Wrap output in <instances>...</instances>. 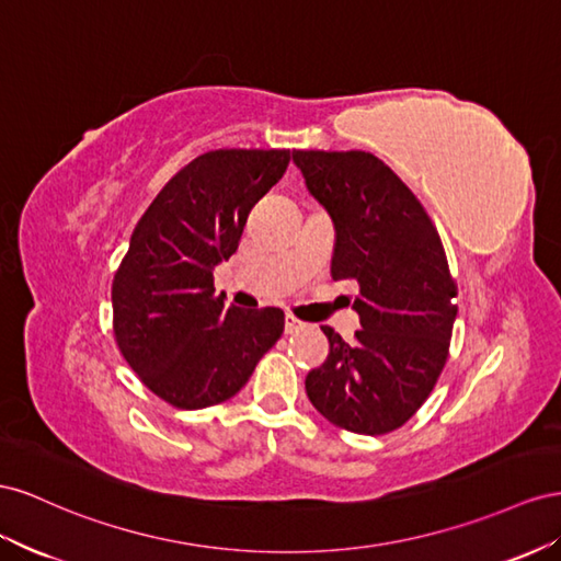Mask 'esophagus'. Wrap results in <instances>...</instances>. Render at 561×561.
I'll return each instance as SVG.
<instances>
[{
  "mask_svg": "<svg viewBox=\"0 0 561 561\" xmlns=\"http://www.w3.org/2000/svg\"><path fill=\"white\" fill-rule=\"evenodd\" d=\"M308 324L306 322H300V319H296L294 314H286V333H298V331H302L306 329Z\"/></svg>",
  "mask_w": 561,
  "mask_h": 561,
  "instance_id": "1",
  "label": "esophagus"
}]
</instances>
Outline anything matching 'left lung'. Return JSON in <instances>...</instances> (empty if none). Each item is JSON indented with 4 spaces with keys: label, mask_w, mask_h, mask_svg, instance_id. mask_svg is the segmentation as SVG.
Returning <instances> with one entry per match:
<instances>
[{
    "label": "left lung",
    "mask_w": 561,
    "mask_h": 561,
    "mask_svg": "<svg viewBox=\"0 0 561 561\" xmlns=\"http://www.w3.org/2000/svg\"><path fill=\"white\" fill-rule=\"evenodd\" d=\"M310 195L333 220V279H355L362 329L331 327L327 362L306 378L312 407L357 435H386L423 407L449 357L456 282L423 204L371 152L294 150Z\"/></svg>",
    "instance_id": "8db88e82"
}]
</instances>
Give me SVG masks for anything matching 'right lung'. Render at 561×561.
Returning <instances> with one entry per match:
<instances>
[{
    "label": "right lung",
    "instance_id": "right-lung-1",
    "mask_svg": "<svg viewBox=\"0 0 561 561\" xmlns=\"http://www.w3.org/2000/svg\"><path fill=\"white\" fill-rule=\"evenodd\" d=\"M289 150H214L162 187L112 282V327L124 359L175 409H206L247 386L279 341V308H226L214 270L242 239L249 211L275 185Z\"/></svg>",
    "mask_w": 561,
    "mask_h": 561
}]
</instances>
